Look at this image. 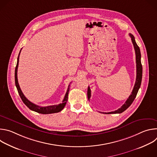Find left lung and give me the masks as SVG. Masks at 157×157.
Listing matches in <instances>:
<instances>
[{"instance_id":"1","label":"left lung","mask_w":157,"mask_h":157,"mask_svg":"<svg viewBox=\"0 0 157 157\" xmlns=\"http://www.w3.org/2000/svg\"><path fill=\"white\" fill-rule=\"evenodd\" d=\"M129 36L131 37V40L132 41V43L133 44V47L134 49H135L136 52V66H137V76H136V81L135 85H134L133 89L132 90V94L130 96L128 97V98L127 99L125 102L124 103L122 106L119 108V109L113 111V112H110V113H102L104 114H120L123 113L124 110H125L133 102V101L136 98V96L137 94V93L139 91V89L141 85V82H142V66L141 63V53H140V50L137 45V44L136 43V41L135 40V38H134L133 35H132L131 33L129 34ZM87 98L89 100L91 98V89L90 87H88L87 89Z\"/></svg>"}]
</instances>
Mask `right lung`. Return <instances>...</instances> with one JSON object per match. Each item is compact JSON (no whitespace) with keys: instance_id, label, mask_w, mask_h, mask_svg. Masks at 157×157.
<instances>
[{"instance_id":"obj_1","label":"right lung","mask_w":157,"mask_h":157,"mask_svg":"<svg viewBox=\"0 0 157 157\" xmlns=\"http://www.w3.org/2000/svg\"><path fill=\"white\" fill-rule=\"evenodd\" d=\"M21 50L20 51V53L18 54V58H17V65L15 67V86L17 87L18 93L22 100V101L24 102V103L32 110L40 114H53V113H59L61 110H63V109L67 101H68V93H69V89H70V86H68V90L66 91V93L64 96V99L62 101V103L58 104V105H49V106H46V107H41L38 105H36L30 101H29L25 96L24 95L23 93L21 92V89L19 86L18 82V79H17V69H18V61H19V56Z\"/></svg>"}]
</instances>
